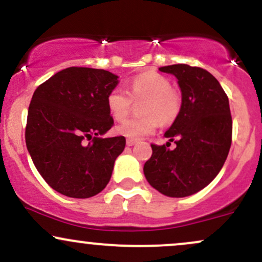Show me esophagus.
Wrapping results in <instances>:
<instances>
[{"label": "esophagus", "instance_id": "34e87169", "mask_svg": "<svg viewBox=\"0 0 262 262\" xmlns=\"http://www.w3.org/2000/svg\"><path fill=\"white\" fill-rule=\"evenodd\" d=\"M137 139H130V138H129V139H127V145L128 146H132V145H134L135 143H137Z\"/></svg>", "mask_w": 262, "mask_h": 262}]
</instances>
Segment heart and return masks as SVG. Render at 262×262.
I'll use <instances>...</instances> for the list:
<instances>
[{
    "label": "heart",
    "mask_w": 262,
    "mask_h": 262,
    "mask_svg": "<svg viewBox=\"0 0 262 262\" xmlns=\"http://www.w3.org/2000/svg\"><path fill=\"white\" fill-rule=\"evenodd\" d=\"M140 117L125 121L117 133L130 139L152 134L159 123L171 124L181 112L182 98L172 82L164 75L149 71L135 76L128 83V91L114 87L107 95V108L114 121L123 122L130 113L134 102H140Z\"/></svg>",
    "instance_id": "b5f03b06"
}]
</instances>
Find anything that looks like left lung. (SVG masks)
<instances>
[{
	"label": "left lung",
	"mask_w": 262,
	"mask_h": 262,
	"mask_svg": "<svg viewBox=\"0 0 262 262\" xmlns=\"http://www.w3.org/2000/svg\"><path fill=\"white\" fill-rule=\"evenodd\" d=\"M159 70L177 77L182 107L165 133L175 140L176 148L151 144L144 175L165 196H191L213 181L229 154L233 133L229 101L218 80L202 68L176 64Z\"/></svg>",
	"instance_id": "left-lung-1"
}]
</instances>
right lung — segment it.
Wrapping results in <instances>:
<instances>
[{
	"instance_id": "obj_1",
	"label": "right lung",
	"mask_w": 262,
	"mask_h": 262,
	"mask_svg": "<svg viewBox=\"0 0 262 262\" xmlns=\"http://www.w3.org/2000/svg\"><path fill=\"white\" fill-rule=\"evenodd\" d=\"M118 76L73 68L37 87L28 108L26 144L45 182L64 196L89 198L110 182L124 137L100 138L113 127L107 95ZM86 140H91L89 143Z\"/></svg>"
}]
</instances>
